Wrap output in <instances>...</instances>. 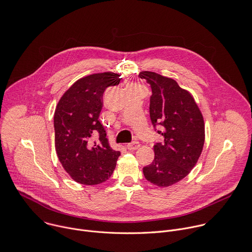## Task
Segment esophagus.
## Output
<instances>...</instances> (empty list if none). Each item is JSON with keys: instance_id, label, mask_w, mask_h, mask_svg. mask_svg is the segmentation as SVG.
<instances>
[{"instance_id": "34e87169", "label": "esophagus", "mask_w": 252, "mask_h": 252, "mask_svg": "<svg viewBox=\"0 0 252 252\" xmlns=\"http://www.w3.org/2000/svg\"><path fill=\"white\" fill-rule=\"evenodd\" d=\"M140 147V143L138 141H133L127 145V148L129 150H137Z\"/></svg>"}]
</instances>
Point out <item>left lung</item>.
<instances>
[{
    "mask_svg": "<svg viewBox=\"0 0 252 252\" xmlns=\"http://www.w3.org/2000/svg\"><path fill=\"white\" fill-rule=\"evenodd\" d=\"M139 77L151 85L150 118L163 141L154 146L155 158L143 168L149 182L169 187L184 179L195 166L205 143V123L194 99L172 78L152 71ZM162 126V131L157 130Z\"/></svg>",
    "mask_w": 252,
    "mask_h": 252,
    "instance_id": "8db88e82",
    "label": "left lung"
}]
</instances>
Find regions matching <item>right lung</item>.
I'll use <instances>...</instances> for the list:
<instances>
[{
	"label": "right lung",
	"instance_id": "1",
	"mask_svg": "<svg viewBox=\"0 0 252 252\" xmlns=\"http://www.w3.org/2000/svg\"><path fill=\"white\" fill-rule=\"evenodd\" d=\"M119 74L104 72L85 76L63 95L54 117L58 157L69 176L83 185H98L112 175L120 151L113 150L99 122L103 93L118 85Z\"/></svg>",
	"mask_w": 252,
	"mask_h": 252
}]
</instances>
